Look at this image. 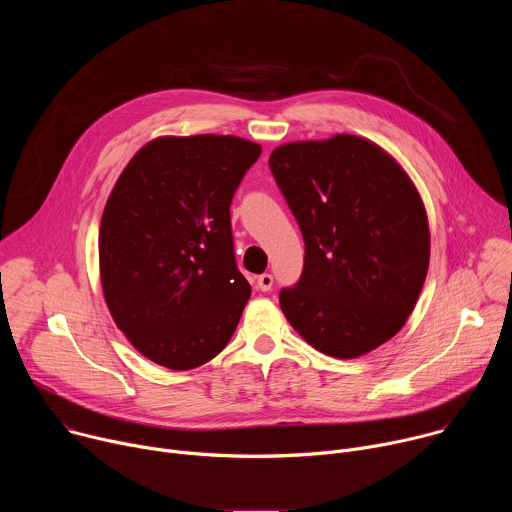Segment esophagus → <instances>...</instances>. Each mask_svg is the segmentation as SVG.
Segmentation results:
<instances>
[{"label": "esophagus", "instance_id": "esophagus-1", "mask_svg": "<svg viewBox=\"0 0 512 512\" xmlns=\"http://www.w3.org/2000/svg\"><path fill=\"white\" fill-rule=\"evenodd\" d=\"M273 287V277L269 273H263L257 277V289L259 291H269Z\"/></svg>", "mask_w": 512, "mask_h": 512}]
</instances>
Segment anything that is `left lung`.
Instances as JSON below:
<instances>
[{
  "label": "left lung",
  "instance_id": "1",
  "mask_svg": "<svg viewBox=\"0 0 512 512\" xmlns=\"http://www.w3.org/2000/svg\"><path fill=\"white\" fill-rule=\"evenodd\" d=\"M269 168L306 243L298 283L279 291L289 324L336 358L393 338L429 265L427 214L409 176L379 145L346 133L285 143Z\"/></svg>",
  "mask_w": 512,
  "mask_h": 512
}]
</instances>
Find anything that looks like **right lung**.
<instances>
[{
  "label": "right lung",
  "mask_w": 512,
  "mask_h": 512,
  "mask_svg": "<svg viewBox=\"0 0 512 512\" xmlns=\"http://www.w3.org/2000/svg\"><path fill=\"white\" fill-rule=\"evenodd\" d=\"M259 156L261 145L233 135L158 137L105 204V302L129 342L162 367H200L241 320L251 285L235 259L231 202Z\"/></svg>",
  "instance_id": "1"
}]
</instances>
